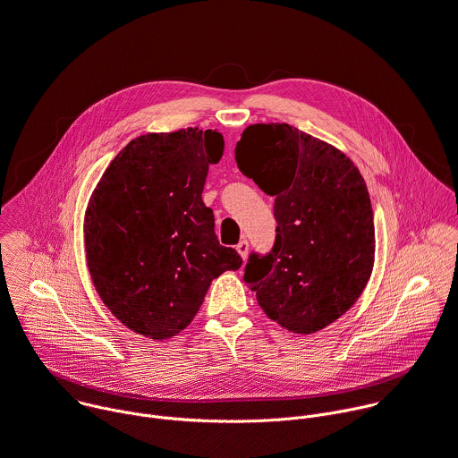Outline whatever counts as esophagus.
Listing matches in <instances>:
<instances>
[{"instance_id": "obj_1", "label": "esophagus", "mask_w": 458, "mask_h": 458, "mask_svg": "<svg viewBox=\"0 0 458 458\" xmlns=\"http://www.w3.org/2000/svg\"><path fill=\"white\" fill-rule=\"evenodd\" d=\"M236 250H238V254L245 259L247 254H249V242H247V240H242V242L236 245Z\"/></svg>"}]
</instances>
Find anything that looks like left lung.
I'll return each instance as SVG.
<instances>
[{"label":"left lung","mask_w":458,"mask_h":458,"mask_svg":"<svg viewBox=\"0 0 458 458\" xmlns=\"http://www.w3.org/2000/svg\"><path fill=\"white\" fill-rule=\"evenodd\" d=\"M236 165L276 197V242L250 252L243 281L268 318L315 333L361 295L374 265V216L365 181L335 147L288 123L243 131Z\"/></svg>","instance_id":"8db88e82"}]
</instances>
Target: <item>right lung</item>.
I'll use <instances>...</instances> for the list:
<instances>
[{"label":"right lung","instance_id":"add662e5","mask_svg":"<svg viewBox=\"0 0 458 458\" xmlns=\"http://www.w3.org/2000/svg\"><path fill=\"white\" fill-rule=\"evenodd\" d=\"M222 154L216 131L145 134L113 159L91 195L88 268L104 304L138 335H177L211 281L242 267L240 254L220 245L202 202L209 165Z\"/></svg>","mask_w":458,"mask_h":458}]
</instances>
